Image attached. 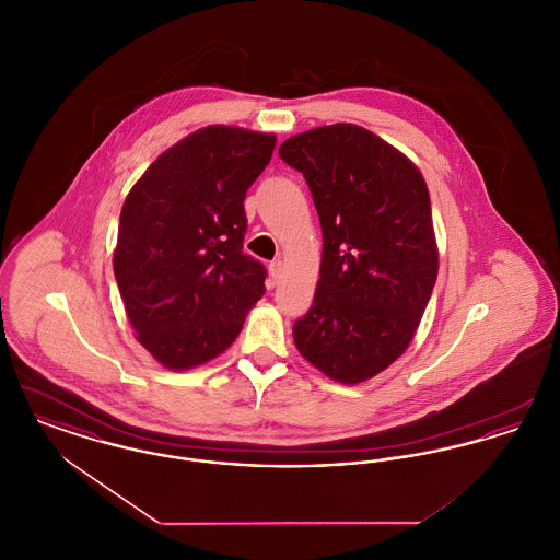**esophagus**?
Returning a JSON list of instances; mask_svg holds the SVG:
<instances>
[{
	"label": "esophagus",
	"instance_id": "esophagus-1",
	"mask_svg": "<svg viewBox=\"0 0 560 560\" xmlns=\"http://www.w3.org/2000/svg\"><path fill=\"white\" fill-rule=\"evenodd\" d=\"M268 272H270V285L275 288V285L279 283L281 275H283V262H281V260H275V262H270V267H268Z\"/></svg>",
	"mask_w": 560,
	"mask_h": 560
}]
</instances>
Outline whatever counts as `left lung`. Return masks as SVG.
I'll use <instances>...</instances> for the list:
<instances>
[{"instance_id":"8db88e82","label":"left lung","mask_w":560,"mask_h":560,"mask_svg":"<svg viewBox=\"0 0 560 560\" xmlns=\"http://www.w3.org/2000/svg\"><path fill=\"white\" fill-rule=\"evenodd\" d=\"M279 158L302 172L323 233L317 292L293 342L327 377L368 382L411 345L436 283L427 180L357 124L295 133Z\"/></svg>"}]
</instances>
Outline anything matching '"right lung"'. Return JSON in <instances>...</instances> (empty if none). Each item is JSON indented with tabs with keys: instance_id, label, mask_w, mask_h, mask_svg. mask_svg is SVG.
I'll return each instance as SVG.
<instances>
[{
	"instance_id": "right-lung-1",
	"label": "right lung",
	"mask_w": 560,
	"mask_h": 560,
	"mask_svg": "<svg viewBox=\"0 0 560 560\" xmlns=\"http://www.w3.org/2000/svg\"><path fill=\"white\" fill-rule=\"evenodd\" d=\"M277 136L206 126L163 151L130 188L113 270L140 347L172 372L210 363L265 295L267 270L245 256L243 199Z\"/></svg>"
}]
</instances>
